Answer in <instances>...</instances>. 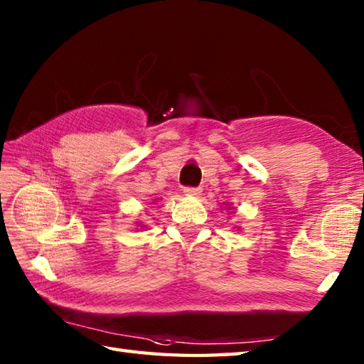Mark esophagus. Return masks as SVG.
I'll return each instance as SVG.
<instances>
[{
	"label": "esophagus",
	"mask_w": 364,
	"mask_h": 364,
	"mask_svg": "<svg viewBox=\"0 0 364 364\" xmlns=\"http://www.w3.org/2000/svg\"><path fill=\"white\" fill-rule=\"evenodd\" d=\"M183 192L186 196H192V197H198L202 196V188H192V186H186L183 189Z\"/></svg>",
	"instance_id": "1"
}]
</instances>
